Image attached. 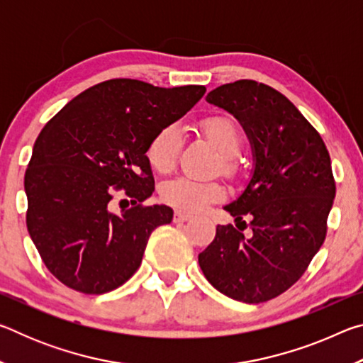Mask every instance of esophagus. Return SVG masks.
Wrapping results in <instances>:
<instances>
[{"label": "esophagus", "instance_id": "1", "mask_svg": "<svg viewBox=\"0 0 363 363\" xmlns=\"http://www.w3.org/2000/svg\"><path fill=\"white\" fill-rule=\"evenodd\" d=\"M173 220H174V223H187V220H190V216L186 213H182V211H174Z\"/></svg>", "mask_w": 363, "mask_h": 363}]
</instances>
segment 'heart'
Listing matches in <instances>:
<instances>
[{"label": "heart", "instance_id": "heart-1", "mask_svg": "<svg viewBox=\"0 0 363 363\" xmlns=\"http://www.w3.org/2000/svg\"><path fill=\"white\" fill-rule=\"evenodd\" d=\"M200 130L224 158V167L229 168V160L235 158L242 149V136L235 123L225 116H211L200 123ZM182 145L179 128L167 125L155 133L147 145V160L158 173H168L176 164ZM164 203L186 213H199L205 206L224 199V189L218 182H200L189 177H176L167 181L160 190Z\"/></svg>", "mask_w": 363, "mask_h": 363}]
</instances>
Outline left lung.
Segmentation results:
<instances>
[{
	"mask_svg": "<svg viewBox=\"0 0 363 363\" xmlns=\"http://www.w3.org/2000/svg\"><path fill=\"white\" fill-rule=\"evenodd\" d=\"M206 102L240 123L253 152V173L224 206L253 233L218 225L199 264L225 296L257 304L296 284L327 235L336 187L330 153L314 126L279 91L238 79L208 93ZM245 224V220H243Z\"/></svg>",
	"mask_w": 363,
	"mask_h": 363,
	"instance_id": "left-lung-1",
	"label": "left lung"
}]
</instances>
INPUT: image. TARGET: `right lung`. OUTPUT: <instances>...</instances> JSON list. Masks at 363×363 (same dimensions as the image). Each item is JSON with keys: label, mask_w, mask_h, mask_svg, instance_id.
Masks as SVG:
<instances>
[{"label": "right lung", "mask_w": 363, "mask_h": 363, "mask_svg": "<svg viewBox=\"0 0 363 363\" xmlns=\"http://www.w3.org/2000/svg\"><path fill=\"white\" fill-rule=\"evenodd\" d=\"M205 86L158 88L116 78L91 86L43 128L26 171L27 229L54 277L86 294L112 291L136 272L150 233L173 220L153 190L147 145L201 97ZM133 206L109 210L115 189Z\"/></svg>", "instance_id": "right-lung-1"}]
</instances>
